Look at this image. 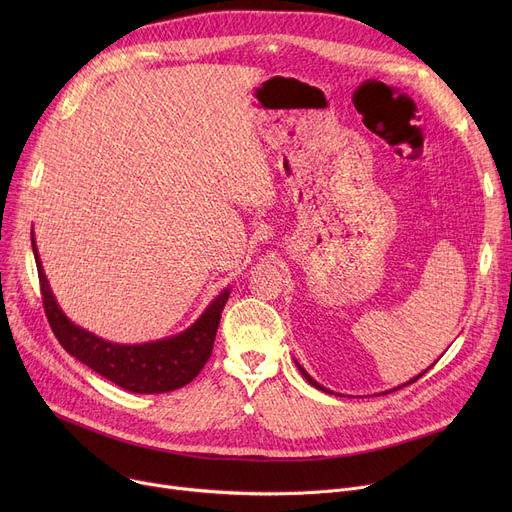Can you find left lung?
<instances>
[{"instance_id": "1", "label": "left lung", "mask_w": 512, "mask_h": 512, "mask_svg": "<svg viewBox=\"0 0 512 512\" xmlns=\"http://www.w3.org/2000/svg\"><path fill=\"white\" fill-rule=\"evenodd\" d=\"M299 369H301V373H303V378H305V380H307V382H309V384H311V386H315V388H319V390H326V388H321V386H319V384H317V382H315V380H313V378H311V375H309V373H307V371H305V369H303V367H301V365H299ZM425 371H427V369H425ZM425 371H423V373H425ZM423 373H419V375H417V378H413V380H411V382H407V384H402V386H409V384H413V382H417V380H419V378H421V375H423ZM402 386H400V388H402ZM400 388H396V390H400Z\"/></svg>"}]
</instances>
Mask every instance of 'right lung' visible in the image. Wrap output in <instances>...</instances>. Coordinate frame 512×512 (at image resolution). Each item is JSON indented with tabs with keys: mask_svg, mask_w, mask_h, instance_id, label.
<instances>
[{
	"mask_svg": "<svg viewBox=\"0 0 512 512\" xmlns=\"http://www.w3.org/2000/svg\"><path fill=\"white\" fill-rule=\"evenodd\" d=\"M33 253L39 274L43 309L53 334H56L58 342L72 357L103 375V378L137 394H161L178 390L188 382H193L209 361L215 332H218L220 317L230 297V290H224L191 328L174 338L137 346L112 344L74 326L62 313L43 274L35 240Z\"/></svg>",
	"mask_w": 512,
	"mask_h": 512,
	"instance_id": "obj_1",
	"label": "right lung"
}]
</instances>
